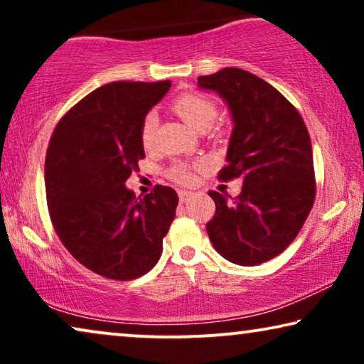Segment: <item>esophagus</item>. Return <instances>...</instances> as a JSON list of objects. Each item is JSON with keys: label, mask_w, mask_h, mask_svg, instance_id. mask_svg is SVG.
I'll return each instance as SVG.
<instances>
[{"label": "esophagus", "mask_w": 364, "mask_h": 364, "mask_svg": "<svg viewBox=\"0 0 364 364\" xmlns=\"http://www.w3.org/2000/svg\"><path fill=\"white\" fill-rule=\"evenodd\" d=\"M192 196L193 193L188 191H178V200H181V203H186Z\"/></svg>", "instance_id": "esophagus-1"}]
</instances>
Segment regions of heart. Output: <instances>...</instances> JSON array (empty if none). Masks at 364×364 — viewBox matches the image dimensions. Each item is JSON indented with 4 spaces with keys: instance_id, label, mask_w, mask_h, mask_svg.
<instances>
[{
    "instance_id": "1",
    "label": "heart",
    "mask_w": 364,
    "mask_h": 364,
    "mask_svg": "<svg viewBox=\"0 0 364 364\" xmlns=\"http://www.w3.org/2000/svg\"><path fill=\"white\" fill-rule=\"evenodd\" d=\"M172 109L183 119V122L188 127H192L197 132L207 131L217 117L215 102L212 99L202 96V94H182V96H178L172 102ZM156 127L157 116L154 112H149L144 117L141 127V141L144 147L152 146L154 136H156ZM167 177L177 183H191L193 181L192 168L186 162H176L173 166L168 167Z\"/></svg>"
}]
</instances>
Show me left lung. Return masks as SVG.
Masks as SVG:
<instances>
[{
    "mask_svg": "<svg viewBox=\"0 0 364 364\" xmlns=\"http://www.w3.org/2000/svg\"><path fill=\"white\" fill-rule=\"evenodd\" d=\"M230 109L233 131L220 181L242 178L240 196L215 191L207 223L212 245L228 262L260 265L280 255L315 202L310 134L295 106L267 81L238 68L198 77Z\"/></svg>",
    "mask_w": 364,
    "mask_h": 364,
    "instance_id": "obj_1",
    "label": "left lung"
}]
</instances>
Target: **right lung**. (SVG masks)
<instances>
[{
	"label": "right lung",
	"instance_id": "obj_1",
	"mask_svg": "<svg viewBox=\"0 0 364 364\" xmlns=\"http://www.w3.org/2000/svg\"><path fill=\"white\" fill-rule=\"evenodd\" d=\"M171 81L97 87L54 129L44 164L49 217L76 260L111 280H134L159 262L178 203L172 187L144 198L126 187L146 157L144 117Z\"/></svg>",
	"mask_w": 364,
	"mask_h": 364
}]
</instances>
